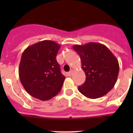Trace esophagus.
Listing matches in <instances>:
<instances>
[{"label": "esophagus", "mask_w": 133, "mask_h": 133, "mask_svg": "<svg viewBox=\"0 0 133 133\" xmlns=\"http://www.w3.org/2000/svg\"><path fill=\"white\" fill-rule=\"evenodd\" d=\"M72 70H70V72H68V75L69 77L72 76Z\"/></svg>", "instance_id": "esophagus-1"}]
</instances>
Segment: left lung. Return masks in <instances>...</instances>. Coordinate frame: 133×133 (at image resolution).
Wrapping results in <instances>:
<instances>
[{
	"label": "left lung",
	"mask_w": 133,
	"mask_h": 133,
	"mask_svg": "<svg viewBox=\"0 0 133 133\" xmlns=\"http://www.w3.org/2000/svg\"><path fill=\"white\" fill-rule=\"evenodd\" d=\"M73 49L79 54L85 81L78 90L90 99H97L111 90L119 75V62L111 51L99 43L75 45Z\"/></svg>",
	"instance_id": "obj_1"
}]
</instances>
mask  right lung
Here are the masks:
<instances>
[{
    "mask_svg": "<svg viewBox=\"0 0 133 133\" xmlns=\"http://www.w3.org/2000/svg\"><path fill=\"white\" fill-rule=\"evenodd\" d=\"M60 47L54 41L45 40L29 46L23 52L18 68L20 80L34 98L48 101L62 88L65 76L56 58Z\"/></svg>",
    "mask_w": 133,
    "mask_h": 133,
    "instance_id": "1",
    "label": "right lung"
}]
</instances>
